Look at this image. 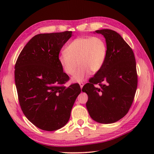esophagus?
Segmentation results:
<instances>
[{
	"label": "esophagus",
	"instance_id": "1",
	"mask_svg": "<svg viewBox=\"0 0 154 154\" xmlns=\"http://www.w3.org/2000/svg\"><path fill=\"white\" fill-rule=\"evenodd\" d=\"M79 85H80V87H81V89H82L83 85H84V83L83 82H80L79 83Z\"/></svg>",
	"mask_w": 154,
	"mask_h": 154
}]
</instances>
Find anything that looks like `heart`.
Here are the masks:
<instances>
[{
    "mask_svg": "<svg viewBox=\"0 0 154 154\" xmlns=\"http://www.w3.org/2000/svg\"><path fill=\"white\" fill-rule=\"evenodd\" d=\"M107 55V45L99 36H84L75 38L66 48V51L59 55L58 61L62 69L69 75L75 74L78 65L80 67L73 79L83 81L90 72L97 73L103 67Z\"/></svg>",
    "mask_w": 154,
    "mask_h": 154,
    "instance_id": "heart-1",
    "label": "heart"
}]
</instances>
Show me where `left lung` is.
Segmentation results:
<instances>
[{
	"instance_id": "1",
	"label": "left lung",
	"mask_w": 154,
	"mask_h": 154,
	"mask_svg": "<svg viewBox=\"0 0 154 154\" xmlns=\"http://www.w3.org/2000/svg\"><path fill=\"white\" fill-rule=\"evenodd\" d=\"M96 32L106 39V59L82 91L88 95L86 106L91 117L97 122L111 124L125 116L132 104L138 85L136 60L132 48L116 32Z\"/></svg>"
}]
</instances>
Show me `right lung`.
Instances as JSON below:
<instances>
[{"mask_svg":"<svg viewBox=\"0 0 154 154\" xmlns=\"http://www.w3.org/2000/svg\"><path fill=\"white\" fill-rule=\"evenodd\" d=\"M71 35V31L35 35L15 64V84L22 112L45 131H54L67 123L81 91L78 83L64 86L69 77L58 61L60 50Z\"/></svg>","mask_w":154,"mask_h":154,"instance_id":"1","label":"right lung"}]
</instances>
